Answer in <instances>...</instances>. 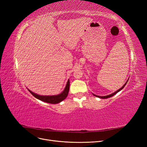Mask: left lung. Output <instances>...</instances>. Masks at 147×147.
<instances>
[{
	"label": "left lung",
	"instance_id": "8db88e82",
	"mask_svg": "<svg viewBox=\"0 0 147 147\" xmlns=\"http://www.w3.org/2000/svg\"><path fill=\"white\" fill-rule=\"evenodd\" d=\"M127 81H128V80H127ZM127 81L125 83V84H124V85L121 88H119L118 90H117V91H115V92H113V93H112V94H109V95H107V96H97V95H96V94H92L94 96H95L96 97H99V98H100V99H107V98H109V97H112V96H114V95H115L117 94V93H118L119 91H120L121 90H122L124 88V87L125 86V85L126 84V83H127Z\"/></svg>",
	"mask_w": 147,
	"mask_h": 147
}]
</instances>
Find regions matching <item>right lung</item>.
Segmentation results:
<instances>
[{"label":"right lung","instance_id":"1","mask_svg":"<svg viewBox=\"0 0 147 147\" xmlns=\"http://www.w3.org/2000/svg\"><path fill=\"white\" fill-rule=\"evenodd\" d=\"M69 87H70V81H69V80H68V81H67V84H66V86L64 88V90H63V91L59 94L53 95V96L39 95V94H36V93H34V92L31 91L30 90H29V89H28V90L31 93V94H32L35 97V98H37V99L40 100L43 102H47V103L55 104L59 103V102H62L66 98L67 96V95H68L69 91Z\"/></svg>","mask_w":147,"mask_h":147}]
</instances>
